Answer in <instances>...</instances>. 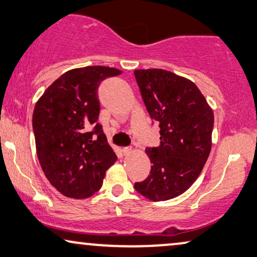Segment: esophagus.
<instances>
[{"instance_id": "esophagus-1", "label": "esophagus", "mask_w": 257, "mask_h": 257, "mask_svg": "<svg viewBox=\"0 0 257 257\" xmlns=\"http://www.w3.org/2000/svg\"><path fill=\"white\" fill-rule=\"evenodd\" d=\"M122 153H123L124 156H127V155H129L130 153H132V148H128V147L122 148Z\"/></svg>"}]
</instances>
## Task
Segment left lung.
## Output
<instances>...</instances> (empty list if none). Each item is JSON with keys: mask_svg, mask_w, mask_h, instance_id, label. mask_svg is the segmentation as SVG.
<instances>
[{"mask_svg": "<svg viewBox=\"0 0 257 257\" xmlns=\"http://www.w3.org/2000/svg\"><path fill=\"white\" fill-rule=\"evenodd\" d=\"M134 74L148 113L161 129L160 146L146 149L150 175L134 187L149 200L172 199L196 182L207 161L214 114L189 79L161 68Z\"/></svg>", "mask_w": 257, "mask_h": 257, "instance_id": "8db88e82", "label": "left lung"}]
</instances>
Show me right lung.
Masks as SVG:
<instances>
[{
    "label": "right lung",
    "mask_w": 257,
    "mask_h": 257,
    "mask_svg": "<svg viewBox=\"0 0 257 257\" xmlns=\"http://www.w3.org/2000/svg\"><path fill=\"white\" fill-rule=\"evenodd\" d=\"M121 73L107 66L73 68L53 81L36 103L32 127L39 163L51 185L64 196H93L117 160L96 122L97 88L106 78Z\"/></svg>",
    "instance_id": "1"
}]
</instances>
